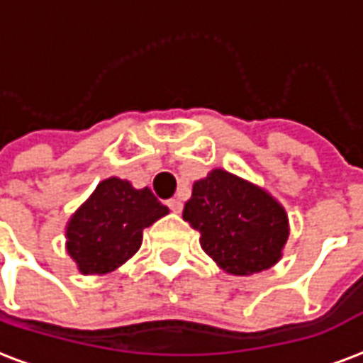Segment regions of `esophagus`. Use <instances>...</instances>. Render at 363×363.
Returning a JSON list of instances; mask_svg holds the SVG:
<instances>
[{"label":"esophagus","instance_id":"esophagus-1","mask_svg":"<svg viewBox=\"0 0 363 363\" xmlns=\"http://www.w3.org/2000/svg\"><path fill=\"white\" fill-rule=\"evenodd\" d=\"M167 206H169V209L173 213H181L182 209V201L181 200H177V198H173V200L167 201Z\"/></svg>","mask_w":363,"mask_h":363}]
</instances>
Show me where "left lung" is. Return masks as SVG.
Segmentation results:
<instances>
[{"mask_svg": "<svg viewBox=\"0 0 363 363\" xmlns=\"http://www.w3.org/2000/svg\"><path fill=\"white\" fill-rule=\"evenodd\" d=\"M182 218L200 232L207 255L234 276L276 264L289 234L286 211L270 194L223 169L194 182Z\"/></svg>", "mask_w": 363, "mask_h": 363, "instance_id": "8db88e82", "label": "left lung"}]
</instances>
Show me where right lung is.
Listing matches in <instances>:
<instances>
[{"label":"right lung","instance_id":"add662e5","mask_svg":"<svg viewBox=\"0 0 363 363\" xmlns=\"http://www.w3.org/2000/svg\"><path fill=\"white\" fill-rule=\"evenodd\" d=\"M169 209L150 188L131 186L121 179L102 181L66 228L68 255L83 274H106L137 253L143 230Z\"/></svg>","mask_w":363,"mask_h":363}]
</instances>
